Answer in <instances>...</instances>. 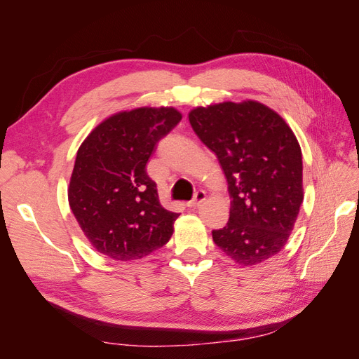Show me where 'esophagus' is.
Here are the masks:
<instances>
[{"mask_svg":"<svg viewBox=\"0 0 359 359\" xmlns=\"http://www.w3.org/2000/svg\"><path fill=\"white\" fill-rule=\"evenodd\" d=\"M205 199H206V193L203 190H198L196 193H194V198L187 205L190 206V208H194V206H199Z\"/></svg>","mask_w":359,"mask_h":359,"instance_id":"obj_1","label":"esophagus"}]
</instances>
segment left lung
Masks as SVG:
<instances>
[{
  "instance_id": "1",
  "label": "left lung",
  "mask_w": 359,
  "mask_h": 359,
  "mask_svg": "<svg viewBox=\"0 0 359 359\" xmlns=\"http://www.w3.org/2000/svg\"><path fill=\"white\" fill-rule=\"evenodd\" d=\"M189 121L219 158L231 196L229 222L212 231L214 243L244 266L276 256L304 199L302 154L290 127L255 100L196 107Z\"/></svg>"
}]
</instances>
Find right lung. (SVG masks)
Listing matches in <instances>:
<instances>
[{
    "label": "right lung",
    "mask_w": 359,
    "mask_h": 359,
    "mask_svg": "<svg viewBox=\"0 0 359 359\" xmlns=\"http://www.w3.org/2000/svg\"><path fill=\"white\" fill-rule=\"evenodd\" d=\"M175 107H137L106 118L76 156L69 203L99 253L133 260L165 245L177 212L158 201L147 163L157 142L181 121Z\"/></svg>",
    "instance_id": "1"
}]
</instances>
